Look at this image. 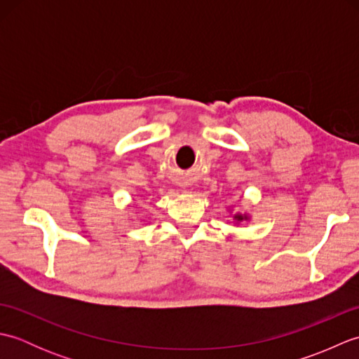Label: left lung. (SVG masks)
Wrapping results in <instances>:
<instances>
[{
    "mask_svg": "<svg viewBox=\"0 0 359 359\" xmlns=\"http://www.w3.org/2000/svg\"><path fill=\"white\" fill-rule=\"evenodd\" d=\"M233 217H234V220H238V222H242V220H248L247 215H239V212L238 215H234Z\"/></svg>",
    "mask_w": 359,
    "mask_h": 359,
    "instance_id": "left-lung-1",
    "label": "left lung"
}]
</instances>
